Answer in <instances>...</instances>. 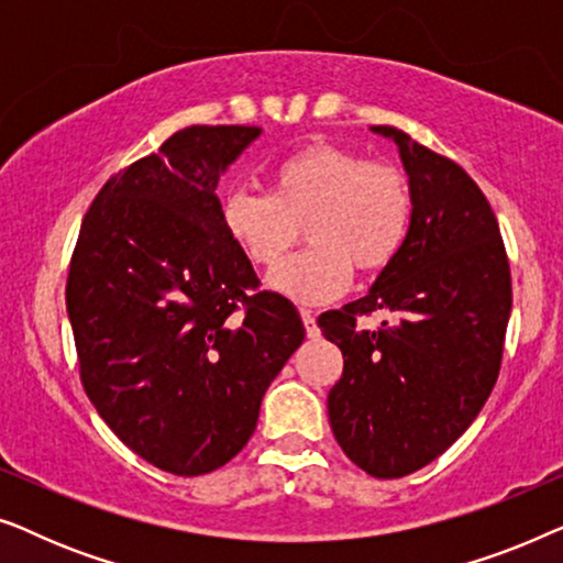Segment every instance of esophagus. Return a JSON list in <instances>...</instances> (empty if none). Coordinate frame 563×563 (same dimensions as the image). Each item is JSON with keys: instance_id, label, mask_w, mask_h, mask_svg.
<instances>
[{"instance_id": "obj_1", "label": "esophagus", "mask_w": 563, "mask_h": 563, "mask_svg": "<svg viewBox=\"0 0 563 563\" xmlns=\"http://www.w3.org/2000/svg\"><path fill=\"white\" fill-rule=\"evenodd\" d=\"M299 314H302V322H305V333H307V338H318L320 335V328H318V322H314V312L312 310H299Z\"/></svg>"}]
</instances>
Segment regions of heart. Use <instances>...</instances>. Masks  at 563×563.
<instances>
[{"mask_svg":"<svg viewBox=\"0 0 563 563\" xmlns=\"http://www.w3.org/2000/svg\"><path fill=\"white\" fill-rule=\"evenodd\" d=\"M415 218L402 166L368 161L333 143L291 151L268 168V197L233 191L220 222L230 243L258 268L278 266L306 228L313 249L276 268L268 287L295 302L341 297L353 268L372 276L395 264Z\"/></svg>","mask_w":563,"mask_h":563,"instance_id":"b5f03b06","label":"heart"}]
</instances>
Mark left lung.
<instances>
[{"mask_svg": "<svg viewBox=\"0 0 563 563\" xmlns=\"http://www.w3.org/2000/svg\"><path fill=\"white\" fill-rule=\"evenodd\" d=\"M374 133L399 145L412 181L410 238L366 297L320 314L318 325L343 353L328 395L338 445L376 479H399L441 456L495 389L512 279L497 218L472 176L402 130ZM374 311L396 318L358 329Z\"/></svg>", "mask_w": 563, "mask_h": 563, "instance_id": "obj_1", "label": "left lung"}]
</instances>
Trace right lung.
<instances>
[{
  "instance_id": "obj_1",
  "label": "right lung",
  "mask_w": 563,
  "mask_h": 563,
  "mask_svg": "<svg viewBox=\"0 0 563 563\" xmlns=\"http://www.w3.org/2000/svg\"><path fill=\"white\" fill-rule=\"evenodd\" d=\"M261 128L191 125L104 181L66 279L84 391L130 451L176 476L243 451L268 384L305 341L261 289L214 195Z\"/></svg>"
}]
</instances>
